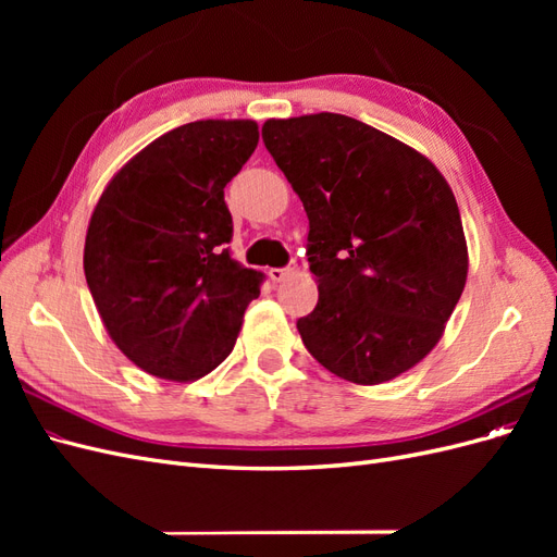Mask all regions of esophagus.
Instances as JSON below:
<instances>
[{"label":"esophagus","instance_id":"obj_1","mask_svg":"<svg viewBox=\"0 0 557 557\" xmlns=\"http://www.w3.org/2000/svg\"><path fill=\"white\" fill-rule=\"evenodd\" d=\"M295 267H272L269 269V278H272V283H281L285 276L293 274Z\"/></svg>","mask_w":557,"mask_h":557}]
</instances>
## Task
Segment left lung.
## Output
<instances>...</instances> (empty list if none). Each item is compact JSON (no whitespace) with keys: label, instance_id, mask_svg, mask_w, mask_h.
Here are the masks:
<instances>
[{"label":"left lung","instance_id":"obj_1","mask_svg":"<svg viewBox=\"0 0 557 557\" xmlns=\"http://www.w3.org/2000/svg\"><path fill=\"white\" fill-rule=\"evenodd\" d=\"M262 141L309 215L307 350L358 385L409 372L440 344L467 281L450 185L416 148L342 113L272 117Z\"/></svg>","mask_w":557,"mask_h":557}]
</instances>
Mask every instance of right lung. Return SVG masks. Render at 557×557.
<instances>
[{"label":"right lung","mask_w":557,"mask_h":557,"mask_svg":"<svg viewBox=\"0 0 557 557\" xmlns=\"http://www.w3.org/2000/svg\"><path fill=\"white\" fill-rule=\"evenodd\" d=\"M260 139L256 121H195L117 172L90 215L83 269L102 323L144 372L195 381L237 344L262 272L234 262L225 185Z\"/></svg>","instance_id":"add662e5"}]
</instances>
